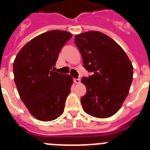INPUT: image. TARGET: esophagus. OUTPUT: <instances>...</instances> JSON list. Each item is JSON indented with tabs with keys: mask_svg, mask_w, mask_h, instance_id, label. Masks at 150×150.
I'll use <instances>...</instances> for the list:
<instances>
[{
	"mask_svg": "<svg viewBox=\"0 0 150 150\" xmlns=\"http://www.w3.org/2000/svg\"><path fill=\"white\" fill-rule=\"evenodd\" d=\"M74 82L76 84H79V83H80V79H74Z\"/></svg>",
	"mask_w": 150,
	"mask_h": 150,
	"instance_id": "34e87169",
	"label": "esophagus"
}]
</instances>
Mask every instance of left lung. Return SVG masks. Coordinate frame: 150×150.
Masks as SVG:
<instances>
[{"instance_id":"8db88e82","label":"left lung","mask_w":150,"mask_h":150,"mask_svg":"<svg viewBox=\"0 0 150 150\" xmlns=\"http://www.w3.org/2000/svg\"><path fill=\"white\" fill-rule=\"evenodd\" d=\"M84 67L93 72L83 77L87 93L81 98L83 110L96 118H108L118 112L129 92L133 66L121 46L99 31L75 36Z\"/></svg>"}]
</instances>
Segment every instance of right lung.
Masks as SVG:
<instances>
[{"label": "right lung", "instance_id": "1", "mask_svg": "<svg viewBox=\"0 0 150 150\" xmlns=\"http://www.w3.org/2000/svg\"><path fill=\"white\" fill-rule=\"evenodd\" d=\"M71 37L65 30L43 33L28 42L13 62L14 81L20 98L30 114L40 121L54 120L64 112L73 78L52 68Z\"/></svg>", "mask_w": 150, "mask_h": 150}]
</instances>
